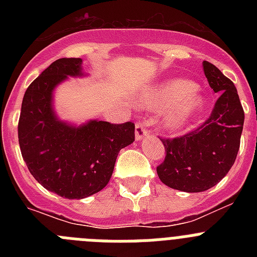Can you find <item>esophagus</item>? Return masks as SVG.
<instances>
[{"mask_svg": "<svg viewBox=\"0 0 257 257\" xmlns=\"http://www.w3.org/2000/svg\"><path fill=\"white\" fill-rule=\"evenodd\" d=\"M148 135H149V131H148V128L145 127L144 123H142V122L136 123V126H135V139L138 140V142L143 140L144 138H147Z\"/></svg>", "mask_w": 257, "mask_h": 257, "instance_id": "obj_1", "label": "esophagus"}]
</instances>
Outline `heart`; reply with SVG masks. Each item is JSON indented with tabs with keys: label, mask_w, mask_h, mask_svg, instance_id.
Listing matches in <instances>:
<instances>
[{
	"label": "heart",
	"mask_w": 257,
	"mask_h": 257,
	"mask_svg": "<svg viewBox=\"0 0 257 257\" xmlns=\"http://www.w3.org/2000/svg\"><path fill=\"white\" fill-rule=\"evenodd\" d=\"M140 104L156 112H167L165 126L171 133H180L202 114L205 95L189 79L171 78L160 82L140 97Z\"/></svg>",
	"instance_id": "b5f03b06"
}]
</instances>
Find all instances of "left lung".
<instances>
[{
  "instance_id": "left-lung-1",
  "label": "left lung",
  "mask_w": 257,
  "mask_h": 257,
  "mask_svg": "<svg viewBox=\"0 0 257 257\" xmlns=\"http://www.w3.org/2000/svg\"><path fill=\"white\" fill-rule=\"evenodd\" d=\"M208 85L219 95L210 118L199 128L176 139H162L165 161L157 167L163 184L187 193L205 192L229 172L237 158L244 112L228 77L203 61Z\"/></svg>"
}]
</instances>
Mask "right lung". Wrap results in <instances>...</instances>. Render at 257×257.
<instances>
[{
	"mask_svg": "<svg viewBox=\"0 0 257 257\" xmlns=\"http://www.w3.org/2000/svg\"><path fill=\"white\" fill-rule=\"evenodd\" d=\"M83 76L81 58L54 61L27 88L18 124L29 172L45 189L68 199L86 198L106 187L119 151L135 140L133 122L90 119L77 126L56 115V86Z\"/></svg>",
	"mask_w": 257,
	"mask_h": 257,
	"instance_id": "1",
	"label": "right lung"
}]
</instances>
